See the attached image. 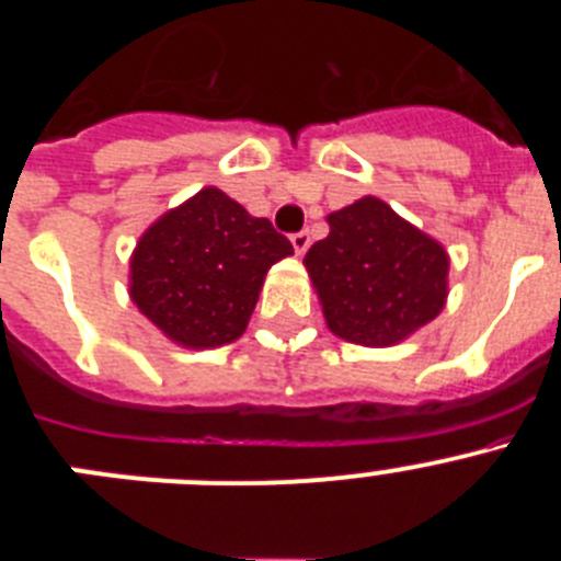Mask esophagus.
Masks as SVG:
<instances>
[{"label": "esophagus", "instance_id": "34e87169", "mask_svg": "<svg viewBox=\"0 0 561 561\" xmlns=\"http://www.w3.org/2000/svg\"><path fill=\"white\" fill-rule=\"evenodd\" d=\"M309 244H311V236H309V230L291 232V247H295V252H297V255H304V252L309 250Z\"/></svg>", "mask_w": 561, "mask_h": 561}]
</instances>
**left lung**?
I'll use <instances>...</instances> for the list:
<instances>
[{"mask_svg": "<svg viewBox=\"0 0 561 561\" xmlns=\"http://www.w3.org/2000/svg\"><path fill=\"white\" fill-rule=\"evenodd\" d=\"M329 227L304 264L336 336L385 348L438 317L449 272L438 241L376 196L331 213Z\"/></svg>", "mask_w": 561, "mask_h": 561, "instance_id": "left-lung-1", "label": "left lung"}]
</instances>
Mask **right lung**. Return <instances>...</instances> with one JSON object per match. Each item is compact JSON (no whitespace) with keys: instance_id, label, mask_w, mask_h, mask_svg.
<instances>
[{"instance_id":"obj_1","label":"right lung","mask_w":561,"mask_h":561,"mask_svg":"<svg viewBox=\"0 0 561 561\" xmlns=\"http://www.w3.org/2000/svg\"><path fill=\"white\" fill-rule=\"evenodd\" d=\"M291 255L270 219H252L205 187L153 221L131 257V300L185 348H219L244 334L264 275Z\"/></svg>"}]
</instances>
